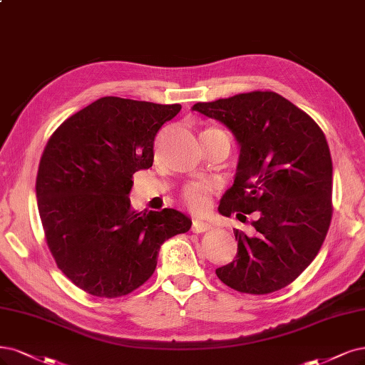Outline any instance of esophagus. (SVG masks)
<instances>
[{
	"mask_svg": "<svg viewBox=\"0 0 365 365\" xmlns=\"http://www.w3.org/2000/svg\"><path fill=\"white\" fill-rule=\"evenodd\" d=\"M210 230H212L211 223H208V222H205V220H202V219H195V220H193V225H192V231H193V232L202 234V232H207V231H210Z\"/></svg>",
	"mask_w": 365,
	"mask_h": 365,
	"instance_id": "1",
	"label": "esophagus"
}]
</instances>
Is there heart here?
I'll return each instance as SVG.
<instances>
[{
    "label": "heart",
    "mask_w": 365,
    "mask_h": 365,
    "mask_svg": "<svg viewBox=\"0 0 365 365\" xmlns=\"http://www.w3.org/2000/svg\"><path fill=\"white\" fill-rule=\"evenodd\" d=\"M184 200L195 211H202L207 207V190L200 185H192L184 192Z\"/></svg>",
    "instance_id": "1"
}]
</instances>
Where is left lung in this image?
<instances>
[{"label": "left lung", "mask_w": 365, "mask_h": 365, "mask_svg": "<svg viewBox=\"0 0 365 365\" xmlns=\"http://www.w3.org/2000/svg\"><path fill=\"white\" fill-rule=\"evenodd\" d=\"M193 110L222 122L240 146L234 184L219 212L246 222L252 234L234 230L237 255L216 269L234 290L267 294L302 273L328 234L332 219V158L319 125L274 92H250Z\"/></svg>", "instance_id": "8db88e82"}]
</instances>
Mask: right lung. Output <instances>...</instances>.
Returning a JSON list of instances; mask_svg holds the SVG:
<instances>
[{
  "label": "right lung",
  "instance_id": "1",
  "mask_svg": "<svg viewBox=\"0 0 365 365\" xmlns=\"http://www.w3.org/2000/svg\"><path fill=\"white\" fill-rule=\"evenodd\" d=\"M180 104L104 96L49 137L36 180L37 208L57 267L86 293L120 297L153 276L161 245L184 234L181 211L131 210L133 175L154 163V139Z\"/></svg>",
  "mask_w": 365,
  "mask_h": 365
}]
</instances>
